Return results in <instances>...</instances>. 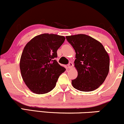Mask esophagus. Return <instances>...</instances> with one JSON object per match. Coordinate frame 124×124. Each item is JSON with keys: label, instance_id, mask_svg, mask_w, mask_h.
Returning <instances> with one entry per match:
<instances>
[{"label": "esophagus", "instance_id": "obj_1", "mask_svg": "<svg viewBox=\"0 0 124 124\" xmlns=\"http://www.w3.org/2000/svg\"><path fill=\"white\" fill-rule=\"evenodd\" d=\"M73 63L71 62H69V64H68V68H69V69H71V68H73Z\"/></svg>", "mask_w": 124, "mask_h": 124}]
</instances>
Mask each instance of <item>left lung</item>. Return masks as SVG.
<instances>
[{"mask_svg":"<svg viewBox=\"0 0 124 124\" xmlns=\"http://www.w3.org/2000/svg\"><path fill=\"white\" fill-rule=\"evenodd\" d=\"M76 52L75 66L78 77L72 80L75 89L92 92L99 88L109 72V57L99 41L86 34L66 37Z\"/></svg>","mask_w":124,"mask_h":124,"instance_id":"left-lung-1","label":"left lung"}]
</instances>
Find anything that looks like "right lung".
<instances>
[{
    "label": "right lung",
    "mask_w": 124,
    "mask_h": 124,
    "mask_svg": "<svg viewBox=\"0 0 124 124\" xmlns=\"http://www.w3.org/2000/svg\"><path fill=\"white\" fill-rule=\"evenodd\" d=\"M63 36L42 34L25 45L20 61L21 76L31 92L38 94L54 89L66 69L55 60L57 50L65 41Z\"/></svg>",
    "instance_id": "add662e5"
}]
</instances>
